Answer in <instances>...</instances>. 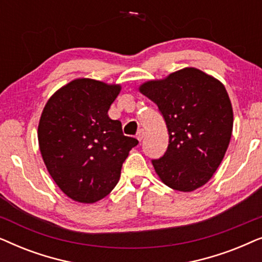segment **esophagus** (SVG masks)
<instances>
[{
    "instance_id": "34e87169",
    "label": "esophagus",
    "mask_w": 262,
    "mask_h": 262,
    "mask_svg": "<svg viewBox=\"0 0 262 262\" xmlns=\"http://www.w3.org/2000/svg\"><path fill=\"white\" fill-rule=\"evenodd\" d=\"M144 136H145V131L143 130V128H141V130L137 132V135H136V137H137L138 141H142V139L144 138Z\"/></svg>"
}]
</instances>
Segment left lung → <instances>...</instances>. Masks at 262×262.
Instances as JSON below:
<instances>
[{
  "instance_id": "left-lung-1",
  "label": "left lung",
  "mask_w": 262,
  "mask_h": 262,
  "mask_svg": "<svg viewBox=\"0 0 262 262\" xmlns=\"http://www.w3.org/2000/svg\"><path fill=\"white\" fill-rule=\"evenodd\" d=\"M159 107L169 142L152 166L164 185L192 192L212 178L231 138L234 114L225 87L195 68L139 87Z\"/></svg>"
}]
</instances>
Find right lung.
<instances>
[{"mask_svg": "<svg viewBox=\"0 0 262 262\" xmlns=\"http://www.w3.org/2000/svg\"><path fill=\"white\" fill-rule=\"evenodd\" d=\"M119 84L77 78L58 89L42 110L39 148L57 186L75 202L92 204L116 187L128 151L138 144L108 117Z\"/></svg>", "mask_w": 262, "mask_h": 262, "instance_id": "add662e5", "label": "right lung"}]
</instances>
